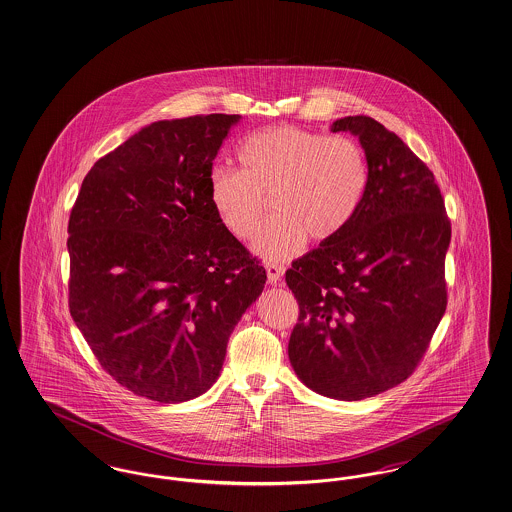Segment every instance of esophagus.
Returning <instances> with one entry per match:
<instances>
[{
  "instance_id": "obj_1",
  "label": "esophagus",
  "mask_w": 512,
  "mask_h": 512,
  "mask_svg": "<svg viewBox=\"0 0 512 512\" xmlns=\"http://www.w3.org/2000/svg\"><path fill=\"white\" fill-rule=\"evenodd\" d=\"M266 278H268V284L270 286H276L282 282V276H284V266L280 265H266Z\"/></svg>"
}]
</instances>
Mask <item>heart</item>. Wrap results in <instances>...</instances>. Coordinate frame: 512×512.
Returning a JSON list of instances; mask_svg holds the SVG:
<instances>
[{
	"mask_svg": "<svg viewBox=\"0 0 512 512\" xmlns=\"http://www.w3.org/2000/svg\"><path fill=\"white\" fill-rule=\"evenodd\" d=\"M238 158L242 169L215 165L209 171V200L226 230L247 240L272 196L276 215L253 242V251L265 261H286L307 238L333 240L366 196L368 160L348 137L276 125L249 135Z\"/></svg>",
	"mask_w": 512,
	"mask_h": 512,
	"instance_id": "b5f03b06",
	"label": "heart"
}]
</instances>
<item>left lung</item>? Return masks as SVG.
Listing matches in <instances>:
<instances>
[{"label":"left lung","instance_id":"1","mask_svg":"<svg viewBox=\"0 0 512 512\" xmlns=\"http://www.w3.org/2000/svg\"><path fill=\"white\" fill-rule=\"evenodd\" d=\"M364 148L368 188L333 240L293 261L286 282L299 303L289 362L308 389L364 400L406 381L446 305L451 225L434 175L398 135L368 116H347Z\"/></svg>","mask_w":512,"mask_h":512}]
</instances>
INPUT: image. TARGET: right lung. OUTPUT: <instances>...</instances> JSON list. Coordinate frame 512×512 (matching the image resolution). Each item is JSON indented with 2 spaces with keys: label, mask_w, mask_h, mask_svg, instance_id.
<instances>
[{
  "label": "right lung",
  "mask_w": 512,
  "mask_h": 512,
  "mask_svg": "<svg viewBox=\"0 0 512 512\" xmlns=\"http://www.w3.org/2000/svg\"><path fill=\"white\" fill-rule=\"evenodd\" d=\"M240 118L146 125L91 167L70 213V314L101 366L154 402L213 387L230 333L265 287V268L207 192Z\"/></svg>",
  "instance_id": "obj_1"
}]
</instances>
